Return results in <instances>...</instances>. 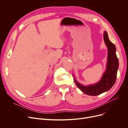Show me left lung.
Listing matches in <instances>:
<instances>
[{"label": "left lung", "mask_w": 128, "mask_h": 128, "mask_svg": "<svg viewBox=\"0 0 128 128\" xmlns=\"http://www.w3.org/2000/svg\"><path fill=\"white\" fill-rule=\"evenodd\" d=\"M104 40L108 50L106 69L100 81L94 84L84 86L78 82L73 76L78 88L87 95L96 96L110 90L115 84L119 67L118 59L116 56V46L108 38V34L104 31Z\"/></svg>", "instance_id": "left-lung-1"}]
</instances>
